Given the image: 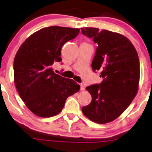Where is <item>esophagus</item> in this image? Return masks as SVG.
<instances>
[{"label":"esophagus","mask_w":152,"mask_h":152,"mask_svg":"<svg viewBox=\"0 0 152 152\" xmlns=\"http://www.w3.org/2000/svg\"><path fill=\"white\" fill-rule=\"evenodd\" d=\"M80 87H81L80 89H81L82 91H84L85 89V85H84V84H81V85H80Z\"/></svg>","instance_id":"34e87169"}]
</instances>
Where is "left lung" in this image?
I'll return each mask as SVG.
<instances>
[{"mask_svg":"<svg viewBox=\"0 0 152 152\" xmlns=\"http://www.w3.org/2000/svg\"><path fill=\"white\" fill-rule=\"evenodd\" d=\"M84 35L98 44L91 63L94 72L99 70L103 81L86 89L91 102L82 111L91 121L99 124L118 118L137 95L140 65L137 50L129 39L121 34L98 28H81Z\"/></svg>","mask_w":152,"mask_h":152,"instance_id":"1","label":"left lung"}]
</instances>
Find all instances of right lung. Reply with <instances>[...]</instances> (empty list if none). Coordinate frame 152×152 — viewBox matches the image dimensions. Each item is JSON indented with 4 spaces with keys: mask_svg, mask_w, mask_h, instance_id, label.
Here are the masks:
<instances>
[{
    "mask_svg": "<svg viewBox=\"0 0 152 152\" xmlns=\"http://www.w3.org/2000/svg\"><path fill=\"white\" fill-rule=\"evenodd\" d=\"M80 29L52 26L29 36L14 59V82L26 106L39 117L61 113L67 97L78 92L74 80L56 74L52 65L61 61V48L75 39Z\"/></svg>",
    "mask_w": 152,
    "mask_h": 152,
    "instance_id": "obj_1",
    "label": "right lung"
}]
</instances>
